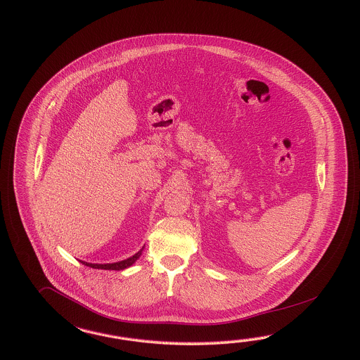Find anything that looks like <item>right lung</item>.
Masks as SVG:
<instances>
[{
	"mask_svg": "<svg viewBox=\"0 0 360 360\" xmlns=\"http://www.w3.org/2000/svg\"><path fill=\"white\" fill-rule=\"evenodd\" d=\"M140 255H141V250L138 252L136 255H132V257H129L127 259H124V261H120V262H115V264H87V262H83L81 261L83 265H86V266L93 267V269H105V270H123V269H126V267L131 266L138 258H139Z\"/></svg>",
	"mask_w": 360,
	"mask_h": 360,
	"instance_id": "obj_1",
	"label": "right lung"
}]
</instances>
